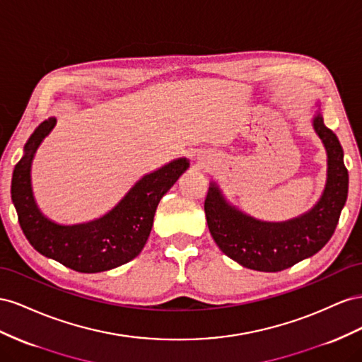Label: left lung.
<instances>
[{
  "mask_svg": "<svg viewBox=\"0 0 362 362\" xmlns=\"http://www.w3.org/2000/svg\"><path fill=\"white\" fill-rule=\"evenodd\" d=\"M314 129L327 151V182L320 202L298 218L285 223L255 220L227 204L216 185H211L204 200L209 232L221 252L243 267L282 272L322 250L334 235L347 200L349 174L339 141L320 113Z\"/></svg>",
  "mask_w": 362,
  "mask_h": 362,
  "instance_id": "1",
  "label": "left lung"
}]
</instances>
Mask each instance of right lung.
I'll return each instance as SVG.
<instances>
[{
  "mask_svg": "<svg viewBox=\"0 0 362 362\" xmlns=\"http://www.w3.org/2000/svg\"><path fill=\"white\" fill-rule=\"evenodd\" d=\"M56 126L48 118L27 141L12 175V202L19 226L35 249L78 273L112 270L136 257L146 245L160 199L188 170V160H173L150 173L105 216L85 224L60 226L40 214L30 185V167L40 142Z\"/></svg>",
  "mask_w": 362,
  "mask_h": 362,
  "instance_id": "add662e5",
  "label": "right lung"
}]
</instances>
